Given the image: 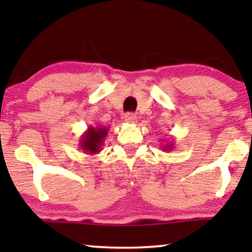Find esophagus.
Segmentation results:
<instances>
[{
  "mask_svg": "<svg viewBox=\"0 0 252 252\" xmlns=\"http://www.w3.org/2000/svg\"><path fill=\"white\" fill-rule=\"evenodd\" d=\"M124 121H126V123H135L136 121H137V117H136V115L131 114V112H128V114H126V116H124Z\"/></svg>",
  "mask_w": 252,
  "mask_h": 252,
  "instance_id": "obj_1",
  "label": "esophagus"
}]
</instances>
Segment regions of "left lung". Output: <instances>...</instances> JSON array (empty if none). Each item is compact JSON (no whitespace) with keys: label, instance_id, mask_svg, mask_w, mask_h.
<instances>
[{"label":"left lung","instance_id":"left-lung-1","mask_svg":"<svg viewBox=\"0 0 252 252\" xmlns=\"http://www.w3.org/2000/svg\"><path fill=\"white\" fill-rule=\"evenodd\" d=\"M161 148H162L163 152H169V150H173V148H174V144L172 142H167L166 144H163Z\"/></svg>","mask_w":252,"mask_h":252}]
</instances>
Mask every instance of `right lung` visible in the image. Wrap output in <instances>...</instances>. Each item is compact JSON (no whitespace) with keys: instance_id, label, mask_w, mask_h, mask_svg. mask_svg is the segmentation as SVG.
Returning <instances> with one entry per match:
<instances>
[{"instance_id":"right-lung-1","label":"right lung","mask_w":252,"mask_h":252,"mask_svg":"<svg viewBox=\"0 0 252 252\" xmlns=\"http://www.w3.org/2000/svg\"><path fill=\"white\" fill-rule=\"evenodd\" d=\"M109 128L103 126H90L88 130L80 136L79 148L86 154H98L102 150L104 140L108 136Z\"/></svg>"}]
</instances>
